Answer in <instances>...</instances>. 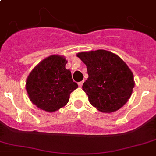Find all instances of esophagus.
I'll use <instances>...</instances> for the list:
<instances>
[{"label":"esophagus","mask_w":156,"mask_h":156,"mask_svg":"<svg viewBox=\"0 0 156 156\" xmlns=\"http://www.w3.org/2000/svg\"><path fill=\"white\" fill-rule=\"evenodd\" d=\"M83 81H81V82H79V83H78V85H79V87H82V85H83Z\"/></svg>","instance_id":"esophagus-1"}]
</instances>
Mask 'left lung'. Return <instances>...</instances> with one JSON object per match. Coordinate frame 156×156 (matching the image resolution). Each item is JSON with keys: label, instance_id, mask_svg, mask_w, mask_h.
Masks as SVG:
<instances>
[{"label": "left lung", "instance_id": "obj_1", "mask_svg": "<svg viewBox=\"0 0 156 156\" xmlns=\"http://www.w3.org/2000/svg\"><path fill=\"white\" fill-rule=\"evenodd\" d=\"M87 66L88 78L83 90L92 106L101 112L119 110L130 99L135 87L133 73L119 56L107 50L76 54Z\"/></svg>", "mask_w": 156, "mask_h": 156}]
</instances>
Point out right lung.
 <instances>
[{
    "mask_svg": "<svg viewBox=\"0 0 156 156\" xmlns=\"http://www.w3.org/2000/svg\"><path fill=\"white\" fill-rule=\"evenodd\" d=\"M66 58L52 55L41 60L26 80L29 100L40 109L54 112L69 102L71 92L78 87L72 73L65 69Z\"/></svg>",
    "mask_w": 156,
    "mask_h": 156,
    "instance_id": "1",
    "label": "right lung"
}]
</instances>
